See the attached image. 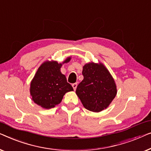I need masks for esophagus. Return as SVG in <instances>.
<instances>
[{
    "label": "esophagus",
    "instance_id": "esophagus-1",
    "mask_svg": "<svg viewBox=\"0 0 151 151\" xmlns=\"http://www.w3.org/2000/svg\"><path fill=\"white\" fill-rule=\"evenodd\" d=\"M77 86H78V84L77 83H73V84H72V86H73V88L74 89V91L76 90V88H77Z\"/></svg>",
    "mask_w": 151,
    "mask_h": 151
}]
</instances>
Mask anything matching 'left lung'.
I'll return each mask as SVG.
<instances>
[{
    "label": "left lung",
    "mask_w": 151,
    "mask_h": 151,
    "mask_svg": "<svg viewBox=\"0 0 151 151\" xmlns=\"http://www.w3.org/2000/svg\"><path fill=\"white\" fill-rule=\"evenodd\" d=\"M84 79L76 93L86 110L99 112L106 109L117 93L116 85L110 71L101 63H88L83 66Z\"/></svg>",
    "instance_id": "1"
}]
</instances>
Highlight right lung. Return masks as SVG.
<instances>
[{"label":"right lung","mask_w":151,"mask_h":151,"mask_svg":"<svg viewBox=\"0 0 151 151\" xmlns=\"http://www.w3.org/2000/svg\"><path fill=\"white\" fill-rule=\"evenodd\" d=\"M71 58L69 56L62 63L47 60L39 67L30 86V96L36 104L44 109L54 108L61 102L65 93L73 91L60 71L63 64L69 62Z\"/></svg>","instance_id":"1"}]
</instances>
